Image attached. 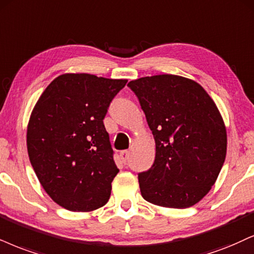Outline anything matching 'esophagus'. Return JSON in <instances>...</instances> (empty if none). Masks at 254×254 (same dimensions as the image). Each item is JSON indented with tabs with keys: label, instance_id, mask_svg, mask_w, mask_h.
<instances>
[{
	"label": "esophagus",
	"instance_id": "esophagus-1",
	"mask_svg": "<svg viewBox=\"0 0 254 254\" xmlns=\"http://www.w3.org/2000/svg\"><path fill=\"white\" fill-rule=\"evenodd\" d=\"M120 158H121V160L124 161L125 164H126V161L128 160V158H129V152H128V151H122L120 153Z\"/></svg>",
	"mask_w": 254,
	"mask_h": 254
}]
</instances>
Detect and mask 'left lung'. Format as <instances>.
I'll return each instance as SVG.
<instances>
[{
    "mask_svg": "<svg viewBox=\"0 0 254 254\" xmlns=\"http://www.w3.org/2000/svg\"><path fill=\"white\" fill-rule=\"evenodd\" d=\"M127 86L155 140L154 162L139 173L142 198L162 207L195 205L226 158V128L214 101L199 83L178 75L140 77Z\"/></svg>",
    "mask_w": 254,
    "mask_h": 254,
    "instance_id": "8db88e82",
    "label": "left lung"
}]
</instances>
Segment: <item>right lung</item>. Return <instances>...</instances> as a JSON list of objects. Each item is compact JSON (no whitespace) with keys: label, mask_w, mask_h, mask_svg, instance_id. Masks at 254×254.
<instances>
[{"label":"right lung","mask_w":254,"mask_h":254,"mask_svg":"<svg viewBox=\"0 0 254 254\" xmlns=\"http://www.w3.org/2000/svg\"><path fill=\"white\" fill-rule=\"evenodd\" d=\"M126 83L84 73L60 75L31 112L30 164L47 194L65 209L94 211L111 196L119 170L103 119Z\"/></svg>","instance_id":"add662e5"}]
</instances>
